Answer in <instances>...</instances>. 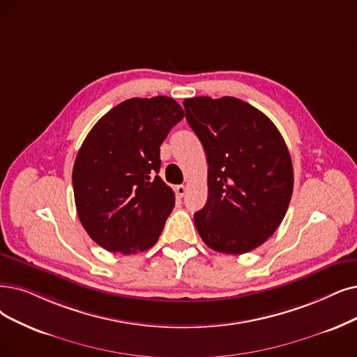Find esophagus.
<instances>
[{
  "label": "esophagus",
  "instance_id": "esophagus-1",
  "mask_svg": "<svg viewBox=\"0 0 357 357\" xmlns=\"http://www.w3.org/2000/svg\"><path fill=\"white\" fill-rule=\"evenodd\" d=\"M186 186H184V184H178V186H176V193H177V196H180V197H183L184 195H186Z\"/></svg>",
  "mask_w": 357,
  "mask_h": 357
}]
</instances>
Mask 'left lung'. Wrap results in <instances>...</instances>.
Segmentation results:
<instances>
[{
  "mask_svg": "<svg viewBox=\"0 0 357 357\" xmlns=\"http://www.w3.org/2000/svg\"><path fill=\"white\" fill-rule=\"evenodd\" d=\"M183 105L208 161L197 233L217 252H250L274 234L290 204L294 177L286 142L264 112L241 99L197 96Z\"/></svg>",
  "mask_w": 357,
  "mask_h": 357,
  "instance_id": "obj_1",
  "label": "left lung"
}]
</instances>
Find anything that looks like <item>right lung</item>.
Masks as SVG:
<instances>
[{
	"label": "right lung",
	"instance_id": "add662e5",
	"mask_svg": "<svg viewBox=\"0 0 357 357\" xmlns=\"http://www.w3.org/2000/svg\"><path fill=\"white\" fill-rule=\"evenodd\" d=\"M184 111L168 96L132 98L99 120L73 167L79 220L114 253H137L160 238L174 192L158 176L160 146Z\"/></svg>",
	"mask_w": 357,
	"mask_h": 357
}]
</instances>
